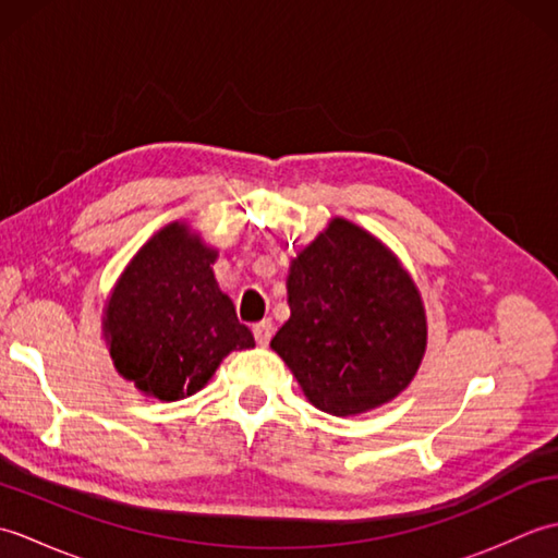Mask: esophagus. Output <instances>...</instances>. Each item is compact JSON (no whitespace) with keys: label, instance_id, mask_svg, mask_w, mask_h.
Wrapping results in <instances>:
<instances>
[{"label":"esophagus","instance_id":"34e87169","mask_svg":"<svg viewBox=\"0 0 558 558\" xmlns=\"http://www.w3.org/2000/svg\"><path fill=\"white\" fill-rule=\"evenodd\" d=\"M252 330H254V338H256L258 345H268V340L272 336V322H270V318H264V322L254 324Z\"/></svg>","mask_w":558,"mask_h":558}]
</instances>
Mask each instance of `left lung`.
Masks as SVG:
<instances>
[{
	"label": "left lung",
	"mask_w": 558,
	"mask_h": 558,
	"mask_svg": "<svg viewBox=\"0 0 558 558\" xmlns=\"http://www.w3.org/2000/svg\"><path fill=\"white\" fill-rule=\"evenodd\" d=\"M290 318L270 340L306 400L336 417L393 400L426 350L420 290L374 234L333 218L290 260Z\"/></svg>",
	"instance_id": "1"
}]
</instances>
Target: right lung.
I'll use <instances>...</instances> for the list:
<instances>
[{
    "label": "right lung",
    "instance_id": "add662e5",
    "mask_svg": "<svg viewBox=\"0 0 558 558\" xmlns=\"http://www.w3.org/2000/svg\"><path fill=\"white\" fill-rule=\"evenodd\" d=\"M218 252L186 222L138 248L105 304L102 336L114 369L162 402L204 388L232 350L254 348L216 276Z\"/></svg>",
    "mask_w": 558,
    "mask_h": 558
}]
</instances>
